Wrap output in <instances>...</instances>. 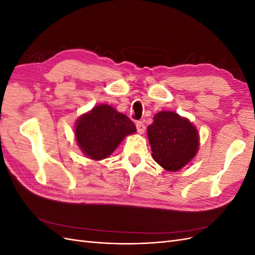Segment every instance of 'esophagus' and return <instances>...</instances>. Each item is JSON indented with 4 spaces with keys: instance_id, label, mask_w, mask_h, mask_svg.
<instances>
[{
    "instance_id": "obj_1",
    "label": "esophagus",
    "mask_w": 255,
    "mask_h": 255,
    "mask_svg": "<svg viewBox=\"0 0 255 255\" xmlns=\"http://www.w3.org/2000/svg\"><path fill=\"white\" fill-rule=\"evenodd\" d=\"M136 128H137V132L139 133V134H143L144 133L145 127H144V123L142 121H137L136 122Z\"/></svg>"
}]
</instances>
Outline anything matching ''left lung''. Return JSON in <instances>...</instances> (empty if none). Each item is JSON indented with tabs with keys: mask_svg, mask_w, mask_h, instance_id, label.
I'll use <instances>...</instances> for the list:
<instances>
[{
	"mask_svg": "<svg viewBox=\"0 0 255 255\" xmlns=\"http://www.w3.org/2000/svg\"><path fill=\"white\" fill-rule=\"evenodd\" d=\"M152 156L166 170L176 171L195 157L199 146L196 128L173 112H159L148 127Z\"/></svg>",
	"mask_w": 255,
	"mask_h": 255,
	"instance_id": "1",
	"label": "left lung"
}]
</instances>
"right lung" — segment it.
I'll use <instances>...</instances> for the list:
<instances>
[{"label":"right lung","mask_w":255,"mask_h":255,"mask_svg":"<svg viewBox=\"0 0 255 255\" xmlns=\"http://www.w3.org/2000/svg\"><path fill=\"white\" fill-rule=\"evenodd\" d=\"M135 132L136 127L128 116L106 104L83 115L75 127L79 146L85 155L95 160L110 156L123 138Z\"/></svg>","instance_id":"add662e5"}]
</instances>
